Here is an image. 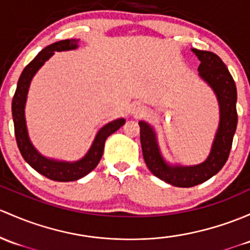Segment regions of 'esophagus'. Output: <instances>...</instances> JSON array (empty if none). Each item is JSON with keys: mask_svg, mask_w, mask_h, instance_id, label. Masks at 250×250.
Listing matches in <instances>:
<instances>
[{"mask_svg": "<svg viewBox=\"0 0 250 250\" xmlns=\"http://www.w3.org/2000/svg\"><path fill=\"white\" fill-rule=\"evenodd\" d=\"M143 111L144 107L139 103H134L132 106H130V114H132L133 116H139V115L143 114Z\"/></svg>", "mask_w": 250, "mask_h": 250, "instance_id": "1", "label": "esophagus"}]
</instances>
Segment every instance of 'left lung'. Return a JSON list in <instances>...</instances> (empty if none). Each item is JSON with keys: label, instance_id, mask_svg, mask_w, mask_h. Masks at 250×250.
I'll return each instance as SVG.
<instances>
[{"label": "left lung", "instance_id": "8db88e82", "mask_svg": "<svg viewBox=\"0 0 250 250\" xmlns=\"http://www.w3.org/2000/svg\"><path fill=\"white\" fill-rule=\"evenodd\" d=\"M200 61V77L217 96L219 105V125L211 152L205 162L198 165L170 164L160 152L156 130L149 123L140 121V141L143 156L149 171L175 187L189 188L213 177L229 158L232 139L237 127V90L229 69L219 56L211 51L191 49Z\"/></svg>", "mask_w": 250, "mask_h": 250}]
</instances>
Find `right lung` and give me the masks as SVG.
<instances>
[{
  "instance_id": "1",
  "label": "right lung",
  "mask_w": 250,
  "mask_h": 250,
  "mask_svg": "<svg viewBox=\"0 0 250 250\" xmlns=\"http://www.w3.org/2000/svg\"><path fill=\"white\" fill-rule=\"evenodd\" d=\"M78 42V39H65V41H60L54 44H50L42 50L35 59L26 65L25 69L21 73L19 81H18L17 91H15L12 102L15 139H17L21 156L36 171L48 177L49 180L57 181V182L77 181L90 173L98 165L99 160L103 156L105 140L125 123V118H117V120L111 121V122L103 125L94 136V140L87 153L77 162H64V160L44 157L43 154L37 151L36 147L31 143L25 117V105L26 101H27V93L31 81H32L36 73L41 69L42 65L55 54V51H68V50L77 49Z\"/></svg>"
}]
</instances>
